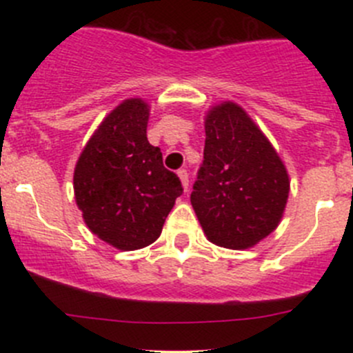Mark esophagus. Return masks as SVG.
I'll list each match as a JSON object with an SVG mask.
<instances>
[{
    "label": "esophagus",
    "instance_id": "obj_1",
    "mask_svg": "<svg viewBox=\"0 0 353 353\" xmlns=\"http://www.w3.org/2000/svg\"><path fill=\"white\" fill-rule=\"evenodd\" d=\"M177 176H179L181 183H183L184 190L188 191V186H190V177H188V170L186 169H179L177 170Z\"/></svg>",
    "mask_w": 353,
    "mask_h": 353
}]
</instances>
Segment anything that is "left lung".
Returning <instances> with one entry per match:
<instances>
[{
	"mask_svg": "<svg viewBox=\"0 0 353 353\" xmlns=\"http://www.w3.org/2000/svg\"><path fill=\"white\" fill-rule=\"evenodd\" d=\"M205 133L191 205L210 243L229 249L252 248L282 219L290 190L285 165L234 102L210 110Z\"/></svg>",
	"mask_w": 353,
	"mask_h": 353,
	"instance_id": "1",
	"label": "left lung"
}]
</instances>
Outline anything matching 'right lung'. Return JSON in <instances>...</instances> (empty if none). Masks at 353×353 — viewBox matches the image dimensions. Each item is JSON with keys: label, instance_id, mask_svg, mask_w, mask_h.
Listing matches in <instances>:
<instances>
[{"label": "right lung", "instance_id": "right-lung-1", "mask_svg": "<svg viewBox=\"0 0 353 353\" xmlns=\"http://www.w3.org/2000/svg\"><path fill=\"white\" fill-rule=\"evenodd\" d=\"M148 105L128 99L85 145L73 188L88 229L110 245L134 251L159 239L183 184L147 140Z\"/></svg>", "mask_w": 353, "mask_h": 353}]
</instances>
